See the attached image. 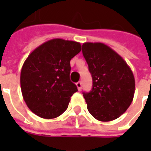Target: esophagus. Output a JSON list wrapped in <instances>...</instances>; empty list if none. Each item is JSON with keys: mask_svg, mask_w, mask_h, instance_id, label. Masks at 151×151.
Masks as SVG:
<instances>
[{"mask_svg": "<svg viewBox=\"0 0 151 151\" xmlns=\"http://www.w3.org/2000/svg\"><path fill=\"white\" fill-rule=\"evenodd\" d=\"M76 86H77L78 90L81 91V87H82V83H81V81H78V82L76 83Z\"/></svg>", "mask_w": 151, "mask_h": 151, "instance_id": "esophagus-1", "label": "esophagus"}]
</instances>
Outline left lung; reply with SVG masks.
<instances>
[{
    "label": "left lung",
    "mask_w": 151,
    "mask_h": 151,
    "mask_svg": "<svg viewBox=\"0 0 151 151\" xmlns=\"http://www.w3.org/2000/svg\"><path fill=\"white\" fill-rule=\"evenodd\" d=\"M82 54L92 77V89L83 92L89 113L97 120L119 118L133 101L135 81L126 61L102 43H85Z\"/></svg>",
    "instance_id": "1"
}]
</instances>
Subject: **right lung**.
I'll return each instance as SVG.
<instances>
[{
    "label": "right lung",
    "instance_id": "obj_1",
    "mask_svg": "<svg viewBox=\"0 0 151 151\" xmlns=\"http://www.w3.org/2000/svg\"><path fill=\"white\" fill-rule=\"evenodd\" d=\"M81 50L78 42L54 38L36 48L24 61L22 94L37 116L55 119L67 109L71 96L78 91L70 80V62Z\"/></svg>",
    "mask_w": 151,
    "mask_h": 151
}]
</instances>
